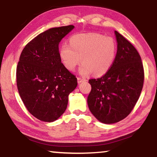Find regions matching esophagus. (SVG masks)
Masks as SVG:
<instances>
[{"mask_svg":"<svg viewBox=\"0 0 157 157\" xmlns=\"http://www.w3.org/2000/svg\"><path fill=\"white\" fill-rule=\"evenodd\" d=\"M83 81H86V79H83V78H78V84H80L81 82H82Z\"/></svg>","mask_w":157,"mask_h":157,"instance_id":"esophagus-1","label":"esophagus"}]
</instances>
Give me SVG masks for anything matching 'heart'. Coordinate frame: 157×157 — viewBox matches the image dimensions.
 Returning <instances> with one entry per match:
<instances>
[{
  "label": "heart",
  "instance_id": "1",
  "mask_svg": "<svg viewBox=\"0 0 157 157\" xmlns=\"http://www.w3.org/2000/svg\"><path fill=\"white\" fill-rule=\"evenodd\" d=\"M71 44L63 43L59 56L63 66L73 71L79 62V72L86 76L105 74L110 68L116 54V44L110 36L97 33L79 34L70 39Z\"/></svg>",
  "mask_w": 157,
  "mask_h": 157
}]
</instances>
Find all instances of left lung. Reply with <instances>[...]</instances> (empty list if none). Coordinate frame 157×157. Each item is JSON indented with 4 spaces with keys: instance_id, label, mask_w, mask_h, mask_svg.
<instances>
[{
    "instance_id": "1",
    "label": "left lung",
    "mask_w": 157,
    "mask_h": 157,
    "mask_svg": "<svg viewBox=\"0 0 157 157\" xmlns=\"http://www.w3.org/2000/svg\"><path fill=\"white\" fill-rule=\"evenodd\" d=\"M117 52L105 75L89 79L91 91L87 98L89 110L105 124L121 121L129 115L139 100L144 82L141 58L124 37L114 32Z\"/></svg>"
}]
</instances>
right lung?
Listing matches in <instances>:
<instances>
[{"mask_svg": "<svg viewBox=\"0 0 157 157\" xmlns=\"http://www.w3.org/2000/svg\"><path fill=\"white\" fill-rule=\"evenodd\" d=\"M74 25L53 28L26 45L17 68L18 93L29 112L39 120L53 122L64 113L68 95L78 86L59 56L61 40Z\"/></svg>", "mask_w": 157, "mask_h": 157, "instance_id": "right-lung-1", "label": "right lung"}]
</instances>
